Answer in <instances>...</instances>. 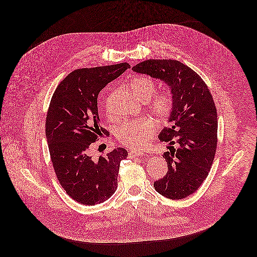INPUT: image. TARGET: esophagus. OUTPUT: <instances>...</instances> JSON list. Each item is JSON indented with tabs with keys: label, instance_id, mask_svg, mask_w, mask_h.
<instances>
[{
	"label": "esophagus",
	"instance_id": "1",
	"mask_svg": "<svg viewBox=\"0 0 257 257\" xmlns=\"http://www.w3.org/2000/svg\"><path fill=\"white\" fill-rule=\"evenodd\" d=\"M145 153L143 151H139V150H132L130 153H128V157L130 158H135V157H140V156H143Z\"/></svg>",
	"mask_w": 257,
	"mask_h": 257
}]
</instances>
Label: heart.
<instances>
[{"mask_svg": "<svg viewBox=\"0 0 257 257\" xmlns=\"http://www.w3.org/2000/svg\"><path fill=\"white\" fill-rule=\"evenodd\" d=\"M131 91L143 102L151 98L155 91L154 82L147 77H139L131 83ZM174 107V98L168 92L157 94L149 101V109L160 119H166L171 114ZM107 110H110L109 101ZM156 128V123L151 117L126 120L117 130V137L121 144L131 148H140L147 145L152 138Z\"/></svg>", "mask_w": 257, "mask_h": 257, "instance_id": "obj_1", "label": "heart"}]
</instances>
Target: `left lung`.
<instances>
[{"label":"left lung","instance_id":"left-lung-1","mask_svg":"<svg viewBox=\"0 0 257 257\" xmlns=\"http://www.w3.org/2000/svg\"><path fill=\"white\" fill-rule=\"evenodd\" d=\"M165 83L174 98V107L165 127L158 136L167 143L163 153L168 171L154 182L162 196L179 200L198 190L207 178L217 149L218 115L213 97L203 79L177 60L149 59L133 67ZM177 143L175 149L173 145Z\"/></svg>","mask_w":257,"mask_h":257}]
</instances>
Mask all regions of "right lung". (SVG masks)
<instances>
[{
    "label": "right lung",
    "instance_id": "add662e5",
    "mask_svg": "<svg viewBox=\"0 0 257 257\" xmlns=\"http://www.w3.org/2000/svg\"><path fill=\"white\" fill-rule=\"evenodd\" d=\"M131 65L126 62L77 69L57 86L45 121V136L57 179L82 205L101 204L115 192L119 163L127 151L117 147L93 158L92 144L108 132L100 124L98 95Z\"/></svg>",
    "mask_w": 257,
    "mask_h": 257
}]
</instances>
